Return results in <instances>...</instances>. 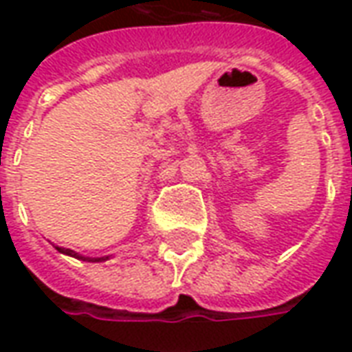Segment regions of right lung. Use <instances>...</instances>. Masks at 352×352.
Wrapping results in <instances>:
<instances>
[{"instance_id": "1", "label": "right lung", "mask_w": 352, "mask_h": 352, "mask_svg": "<svg viewBox=\"0 0 352 352\" xmlns=\"http://www.w3.org/2000/svg\"><path fill=\"white\" fill-rule=\"evenodd\" d=\"M58 251L64 252V254H69L73 258H79V260H88V262H101V260H107V258H87V256H80L79 252L72 251V249H62V247H56Z\"/></svg>"}]
</instances>
